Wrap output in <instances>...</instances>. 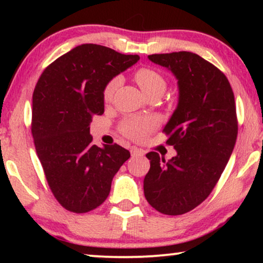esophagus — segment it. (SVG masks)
<instances>
[{
	"instance_id": "1",
	"label": "esophagus",
	"mask_w": 263,
	"mask_h": 263,
	"mask_svg": "<svg viewBox=\"0 0 263 263\" xmlns=\"http://www.w3.org/2000/svg\"><path fill=\"white\" fill-rule=\"evenodd\" d=\"M130 153H132L133 157H141V156H143V154H145V151L140 149V148H138V147H132Z\"/></svg>"
}]
</instances>
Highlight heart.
<instances>
[{
  "mask_svg": "<svg viewBox=\"0 0 263 263\" xmlns=\"http://www.w3.org/2000/svg\"><path fill=\"white\" fill-rule=\"evenodd\" d=\"M134 79L140 88L147 96L151 93H163L166 87L164 75L149 67H141L134 71ZM121 84L120 77H114L106 82L103 89L104 102L109 103ZM158 121L152 116H130L127 117L120 125L122 134L134 141H142L157 128Z\"/></svg>",
  "mask_w": 263,
  "mask_h": 263,
  "instance_id": "b5f03b06",
  "label": "heart"
}]
</instances>
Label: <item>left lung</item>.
<instances>
[{
  "label": "left lung",
  "instance_id": "1",
  "mask_svg": "<svg viewBox=\"0 0 263 263\" xmlns=\"http://www.w3.org/2000/svg\"><path fill=\"white\" fill-rule=\"evenodd\" d=\"M148 59L178 80V106L163 129L177 156L165 161L157 152L146 154L151 167L143 192L158 212L181 215L207 199L231 157L238 134L235 96L225 74L196 53H156Z\"/></svg>",
  "mask_w": 263,
  "mask_h": 263
}]
</instances>
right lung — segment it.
<instances>
[{"mask_svg":"<svg viewBox=\"0 0 263 263\" xmlns=\"http://www.w3.org/2000/svg\"><path fill=\"white\" fill-rule=\"evenodd\" d=\"M97 44L79 45L49 64L32 99L31 132L50 190L67 211L86 213L109 196L130 153L117 143L100 148L89 134L104 114L106 82L139 61Z\"/></svg>","mask_w":263,"mask_h":263,"instance_id":"1","label":"right lung"}]
</instances>
